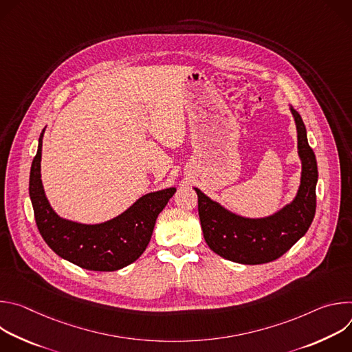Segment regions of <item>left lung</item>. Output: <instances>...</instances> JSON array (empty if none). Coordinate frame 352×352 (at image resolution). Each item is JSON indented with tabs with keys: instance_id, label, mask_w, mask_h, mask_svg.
I'll return each instance as SVG.
<instances>
[{
	"instance_id": "8db88e82",
	"label": "left lung",
	"mask_w": 352,
	"mask_h": 352,
	"mask_svg": "<svg viewBox=\"0 0 352 352\" xmlns=\"http://www.w3.org/2000/svg\"><path fill=\"white\" fill-rule=\"evenodd\" d=\"M298 132V155L302 162L300 185L292 204L266 219H245L221 208L205 193H197V212L209 248L224 259L242 265H262L283 256L309 230L316 212L318 164L307 139L302 118L291 107Z\"/></svg>"
}]
</instances>
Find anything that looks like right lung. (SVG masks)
Segmentation results:
<instances>
[{
	"mask_svg": "<svg viewBox=\"0 0 352 352\" xmlns=\"http://www.w3.org/2000/svg\"><path fill=\"white\" fill-rule=\"evenodd\" d=\"M33 159L29 195L37 228L54 252L68 262L94 272H114L135 262L152 238L156 219L175 193V188L142 196L118 217L102 224H79L56 214L44 195L40 162L41 140Z\"/></svg>",
	"mask_w": 352,
	"mask_h": 352,
	"instance_id": "add662e5",
	"label": "right lung"
}]
</instances>
